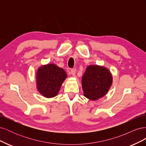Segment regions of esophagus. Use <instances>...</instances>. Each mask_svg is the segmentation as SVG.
Wrapping results in <instances>:
<instances>
[{
	"label": "esophagus",
	"instance_id": "1",
	"mask_svg": "<svg viewBox=\"0 0 146 146\" xmlns=\"http://www.w3.org/2000/svg\"><path fill=\"white\" fill-rule=\"evenodd\" d=\"M70 72H71V74L73 76H75V75L76 74V69H72L71 70H70Z\"/></svg>",
	"mask_w": 146,
	"mask_h": 146
}]
</instances>
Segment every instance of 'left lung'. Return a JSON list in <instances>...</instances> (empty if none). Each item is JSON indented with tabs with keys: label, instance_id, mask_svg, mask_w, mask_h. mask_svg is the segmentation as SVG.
<instances>
[{
	"label": "left lung",
	"instance_id": "obj_1",
	"mask_svg": "<svg viewBox=\"0 0 146 146\" xmlns=\"http://www.w3.org/2000/svg\"><path fill=\"white\" fill-rule=\"evenodd\" d=\"M112 82L113 77L108 69L98 65L88 66L82 79L84 96L91 100L102 98Z\"/></svg>",
	"mask_w": 146,
	"mask_h": 146
}]
</instances>
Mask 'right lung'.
<instances>
[{"label": "right lung", "mask_w": 146, "mask_h": 146, "mask_svg": "<svg viewBox=\"0 0 146 146\" xmlns=\"http://www.w3.org/2000/svg\"><path fill=\"white\" fill-rule=\"evenodd\" d=\"M67 77L64 70L54 64H48L39 67L36 74L37 90L47 98L58 94L63 82Z\"/></svg>", "instance_id": "right-lung-1"}]
</instances>
